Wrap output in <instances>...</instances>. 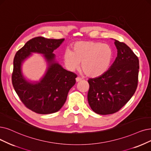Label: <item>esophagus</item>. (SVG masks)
Instances as JSON below:
<instances>
[{"label": "esophagus", "mask_w": 151, "mask_h": 151, "mask_svg": "<svg viewBox=\"0 0 151 151\" xmlns=\"http://www.w3.org/2000/svg\"><path fill=\"white\" fill-rule=\"evenodd\" d=\"M81 80H82V79H81V77H76V82H77L81 81Z\"/></svg>", "instance_id": "34e87169"}]
</instances>
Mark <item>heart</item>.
<instances>
[{"label":"heart","instance_id":"heart-1","mask_svg":"<svg viewBox=\"0 0 151 151\" xmlns=\"http://www.w3.org/2000/svg\"><path fill=\"white\" fill-rule=\"evenodd\" d=\"M114 57L112 47L108 44L93 41H77L72 51L67 49L63 55L66 67L70 70L81 69L86 76L99 77L109 69Z\"/></svg>","mask_w":151,"mask_h":151}]
</instances>
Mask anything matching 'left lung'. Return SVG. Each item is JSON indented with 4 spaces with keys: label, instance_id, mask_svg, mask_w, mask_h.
Instances as JSON below:
<instances>
[{
    "label": "left lung",
    "instance_id": "obj_1",
    "mask_svg": "<svg viewBox=\"0 0 151 151\" xmlns=\"http://www.w3.org/2000/svg\"><path fill=\"white\" fill-rule=\"evenodd\" d=\"M117 57L105 74L89 79L87 95L92 110L99 114L118 111L134 95L137 87L139 59L131 48L114 40Z\"/></svg>",
    "mask_w": 151,
    "mask_h": 151
}]
</instances>
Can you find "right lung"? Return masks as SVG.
<instances>
[{
	"label": "right lung",
	"mask_w": 151,
	"mask_h": 151,
	"mask_svg": "<svg viewBox=\"0 0 151 151\" xmlns=\"http://www.w3.org/2000/svg\"><path fill=\"white\" fill-rule=\"evenodd\" d=\"M64 39H48L38 37L27 41L15 54L12 81L22 103L38 114L59 111L67 99L69 90L76 83L77 75L64 69L55 59L54 50ZM33 52L41 53L48 67L44 77L38 82L28 81L21 70L22 64Z\"/></svg>",
	"instance_id": "add662e5"
}]
</instances>
